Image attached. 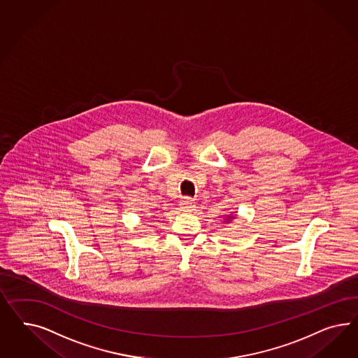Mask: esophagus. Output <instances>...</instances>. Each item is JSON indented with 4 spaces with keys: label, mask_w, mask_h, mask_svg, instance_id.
Listing matches in <instances>:
<instances>
[{
    "label": "esophagus",
    "mask_w": 358,
    "mask_h": 358,
    "mask_svg": "<svg viewBox=\"0 0 358 358\" xmlns=\"http://www.w3.org/2000/svg\"><path fill=\"white\" fill-rule=\"evenodd\" d=\"M180 210L184 213H193L195 211V205L190 199H184L180 205Z\"/></svg>",
    "instance_id": "34e87169"
}]
</instances>
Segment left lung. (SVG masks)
Returning <instances> with one entry per match:
<instances>
[{
    "mask_svg": "<svg viewBox=\"0 0 358 358\" xmlns=\"http://www.w3.org/2000/svg\"><path fill=\"white\" fill-rule=\"evenodd\" d=\"M231 219H234V217L232 215H229V217L226 219V222H231Z\"/></svg>",
    "mask_w": 358,
    "mask_h": 358,
    "instance_id": "obj_1",
    "label": "left lung"
}]
</instances>
